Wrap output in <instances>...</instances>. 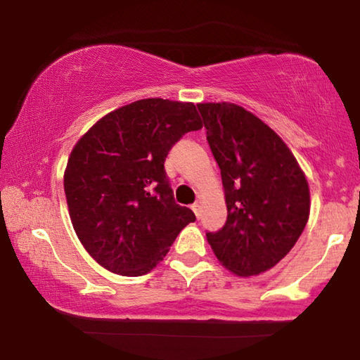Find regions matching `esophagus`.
I'll list each match as a JSON object with an SVG mask.
<instances>
[{"label":"esophagus","instance_id":"esophagus-1","mask_svg":"<svg viewBox=\"0 0 360 360\" xmlns=\"http://www.w3.org/2000/svg\"><path fill=\"white\" fill-rule=\"evenodd\" d=\"M191 209H192V212H194V214H195L197 219H199V217H200V204H199V202H195V204H192Z\"/></svg>","mask_w":360,"mask_h":360}]
</instances>
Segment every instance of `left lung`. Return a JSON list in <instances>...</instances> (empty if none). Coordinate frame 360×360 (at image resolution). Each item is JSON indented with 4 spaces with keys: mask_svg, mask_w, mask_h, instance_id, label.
Here are the masks:
<instances>
[{
    "mask_svg": "<svg viewBox=\"0 0 360 360\" xmlns=\"http://www.w3.org/2000/svg\"><path fill=\"white\" fill-rule=\"evenodd\" d=\"M225 189V225L207 231L217 259L238 276L274 267L295 246L310 214V191L295 156L274 130L230 103L197 104Z\"/></svg>",
    "mask_w": 360,
    "mask_h": 360,
    "instance_id": "obj_1",
    "label": "left lung"
}]
</instances>
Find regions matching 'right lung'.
<instances>
[{
	"mask_svg": "<svg viewBox=\"0 0 360 360\" xmlns=\"http://www.w3.org/2000/svg\"><path fill=\"white\" fill-rule=\"evenodd\" d=\"M202 129L192 103L141 99L104 115L75 145L65 171L73 229L86 251L120 276L163 261L194 212L176 204L165 160Z\"/></svg>",
	"mask_w": 360,
	"mask_h": 360,
	"instance_id": "add662e5",
	"label": "right lung"
}]
</instances>
